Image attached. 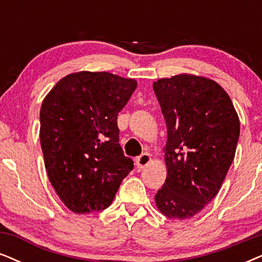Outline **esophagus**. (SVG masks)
I'll return each mask as SVG.
<instances>
[{
  "mask_svg": "<svg viewBox=\"0 0 262 262\" xmlns=\"http://www.w3.org/2000/svg\"><path fill=\"white\" fill-rule=\"evenodd\" d=\"M151 162V156L148 154H142L140 157H138L137 160V167L139 169H142Z\"/></svg>",
  "mask_w": 262,
  "mask_h": 262,
  "instance_id": "obj_1",
  "label": "esophagus"
}]
</instances>
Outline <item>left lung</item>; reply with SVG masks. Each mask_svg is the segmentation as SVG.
I'll list each match as a JSON object with an SVG mask.
<instances>
[{
	"label": "left lung",
	"mask_w": 262,
	"mask_h": 262,
	"mask_svg": "<svg viewBox=\"0 0 262 262\" xmlns=\"http://www.w3.org/2000/svg\"><path fill=\"white\" fill-rule=\"evenodd\" d=\"M154 91L167 124V179L156 207L170 219L187 220L219 192L236 155L239 117L224 88L204 76L160 78Z\"/></svg>",
	"instance_id": "left-lung-1"
}]
</instances>
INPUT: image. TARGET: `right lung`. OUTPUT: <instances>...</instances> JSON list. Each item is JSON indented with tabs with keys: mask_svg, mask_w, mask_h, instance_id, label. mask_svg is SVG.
I'll return each mask as SVG.
<instances>
[{
	"mask_svg": "<svg viewBox=\"0 0 262 262\" xmlns=\"http://www.w3.org/2000/svg\"><path fill=\"white\" fill-rule=\"evenodd\" d=\"M137 85L110 72L78 71L43 99L39 141L46 171L72 213L106 209L133 169L118 144L117 116Z\"/></svg>",
	"mask_w": 262,
	"mask_h": 262,
	"instance_id": "obj_1",
	"label": "right lung"
}]
</instances>
